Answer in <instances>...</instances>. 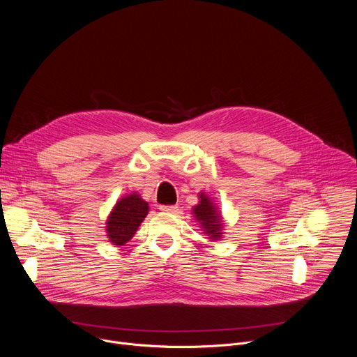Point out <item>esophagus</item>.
<instances>
[{"mask_svg":"<svg viewBox=\"0 0 357 357\" xmlns=\"http://www.w3.org/2000/svg\"><path fill=\"white\" fill-rule=\"evenodd\" d=\"M160 209L162 211V212H176L178 211V206H174V205H161L160 206Z\"/></svg>","mask_w":357,"mask_h":357,"instance_id":"34e87169","label":"esophagus"}]
</instances>
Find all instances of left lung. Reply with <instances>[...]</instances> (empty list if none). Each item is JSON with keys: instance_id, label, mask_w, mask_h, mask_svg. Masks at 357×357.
Returning a JSON list of instances; mask_svg holds the SVG:
<instances>
[{"instance_id": "8db88e82", "label": "left lung", "mask_w": 357, "mask_h": 357, "mask_svg": "<svg viewBox=\"0 0 357 357\" xmlns=\"http://www.w3.org/2000/svg\"><path fill=\"white\" fill-rule=\"evenodd\" d=\"M199 205L193 208L195 219L200 223L205 233L211 236V238L218 240L222 236V216L205 193H199Z\"/></svg>"}]
</instances>
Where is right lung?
<instances>
[{
    "label": "right lung",
    "instance_id": "add662e5",
    "mask_svg": "<svg viewBox=\"0 0 357 357\" xmlns=\"http://www.w3.org/2000/svg\"><path fill=\"white\" fill-rule=\"evenodd\" d=\"M148 215V203L132 193L120 199L107 219V236L114 245H123L135 234Z\"/></svg>",
    "mask_w": 357,
    "mask_h": 357
}]
</instances>
